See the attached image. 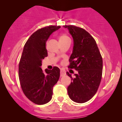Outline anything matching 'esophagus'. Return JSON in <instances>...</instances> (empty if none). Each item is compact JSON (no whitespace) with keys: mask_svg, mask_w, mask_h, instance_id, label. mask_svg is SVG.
<instances>
[{"mask_svg":"<svg viewBox=\"0 0 122 122\" xmlns=\"http://www.w3.org/2000/svg\"><path fill=\"white\" fill-rule=\"evenodd\" d=\"M66 75V72L64 70H61V72H60V76L62 77L64 76H65Z\"/></svg>","mask_w":122,"mask_h":122,"instance_id":"1","label":"esophagus"}]
</instances>
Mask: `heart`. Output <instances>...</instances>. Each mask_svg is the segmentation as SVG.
Instances as JSON below:
<instances>
[{
    "instance_id": "1",
    "label": "heart",
    "mask_w": 122,
    "mask_h": 122,
    "mask_svg": "<svg viewBox=\"0 0 122 122\" xmlns=\"http://www.w3.org/2000/svg\"><path fill=\"white\" fill-rule=\"evenodd\" d=\"M69 39V38L65 34H62L60 36V41H65L66 40Z\"/></svg>"
}]
</instances>
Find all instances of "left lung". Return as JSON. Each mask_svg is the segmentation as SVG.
<instances>
[{
  "label": "left lung",
  "instance_id": "8db88e82",
  "mask_svg": "<svg viewBox=\"0 0 122 122\" xmlns=\"http://www.w3.org/2000/svg\"><path fill=\"white\" fill-rule=\"evenodd\" d=\"M64 27L68 29L73 40L68 68H75L78 72L74 78L66 72L72 80L67 89L68 95L76 103H85L96 94L100 85L103 60L96 41L89 33L72 25Z\"/></svg>",
  "mask_w": 122,
  "mask_h": 122
}]
</instances>
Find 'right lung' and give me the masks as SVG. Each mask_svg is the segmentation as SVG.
Here are the masks:
<instances>
[{
	"label": "right lung",
	"mask_w": 122,
	"mask_h": 122,
	"mask_svg": "<svg viewBox=\"0 0 122 122\" xmlns=\"http://www.w3.org/2000/svg\"><path fill=\"white\" fill-rule=\"evenodd\" d=\"M61 26H50L33 33L25 43L19 64V79L24 94L30 101L45 104L52 98L53 87L60 78V70L43 71L42 61L47 56L46 43L53 32Z\"/></svg>",
	"instance_id": "right-lung-1"
}]
</instances>
